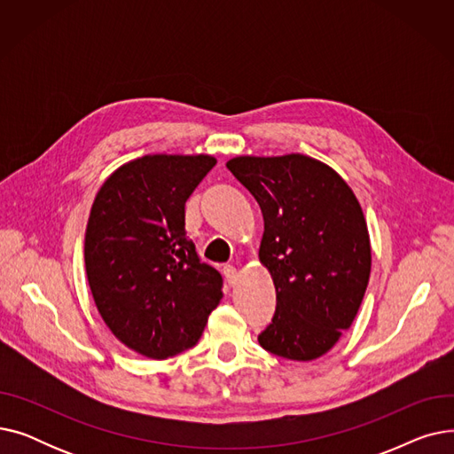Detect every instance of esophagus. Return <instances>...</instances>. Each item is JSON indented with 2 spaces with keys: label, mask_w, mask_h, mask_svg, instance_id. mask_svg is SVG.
I'll use <instances>...</instances> for the list:
<instances>
[{
  "label": "esophagus",
  "mask_w": 454,
  "mask_h": 454,
  "mask_svg": "<svg viewBox=\"0 0 454 454\" xmlns=\"http://www.w3.org/2000/svg\"><path fill=\"white\" fill-rule=\"evenodd\" d=\"M223 274H224L226 283L230 285V287H233V285L237 283V270H235L231 265H226V267L223 269Z\"/></svg>",
  "instance_id": "1"
}]
</instances>
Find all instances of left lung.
Masks as SVG:
<instances>
[{
  "label": "left lung",
  "instance_id": "left-lung-1",
  "mask_svg": "<svg viewBox=\"0 0 454 454\" xmlns=\"http://www.w3.org/2000/svg\"><path fill=\"white\" fill-rule=\"evenodd\" d=\"M263 213L259 261L276 287L267 351L315 361L339 342L363 303L372 248L363 207L329 165L303 154L237 156L226 163Z\"/></svg>",
  "mask_w": 454,
  "mask_h": 454
}]
</instances>
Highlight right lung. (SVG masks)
I'll return each mask as SVG.
<instances>
[{"label": "right lung", "mask_w": 454, "mask_h": 454, "mask_svg": "<svg viewBox=\"0 0 454 454\" xmlns=\"http://www.w3.org/2000/svg\"><path fill=\"white\" fill-rule=\"evenodd\" d=\"M217 163L207 154H147L115 169L84 237L91 296L114 337L149 359L195 346L223 298V276L185 235V200Z\"/></svg>", "instance_id": "add662e5"}]
</instances>
